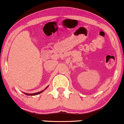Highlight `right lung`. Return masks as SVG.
I'll return each mask as SVG.
<instances>
[{
    "instance_id": "obj_1",
    "label": "right lung",
    "mask_w": 124,
    "mask_h": 124,
    "mask_svg": "<svg viewBox=\"0 0 124 124\" xmlns=\"http://www.w3.org/2000/svg\"><path fill=\"white\" fill-rule=\"evenodd\" d=\"M48 87V86H47L46 87V89H45V90H41V91H40V92H37V93H24V94H25V95H31V96H35V95H39V94H40V93H42L43 92V91H45V90H46V89H47V88Z\"/></svg>"
}]
</instances>
